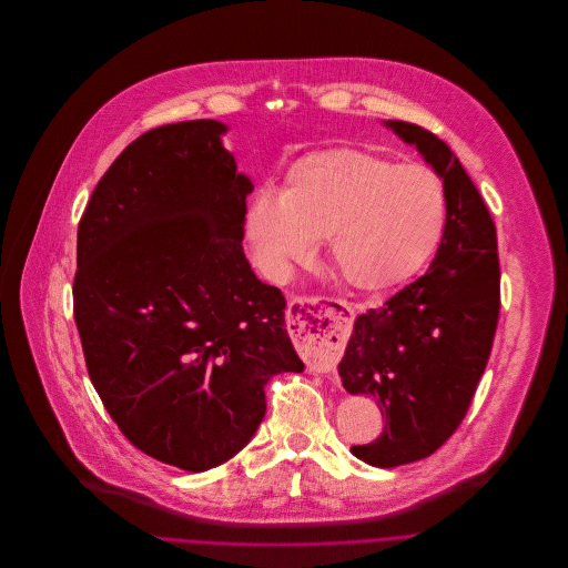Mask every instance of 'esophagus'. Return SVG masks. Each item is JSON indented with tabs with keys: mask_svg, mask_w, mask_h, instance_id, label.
<instances>
[{
	"mask_svg": "<svg viewBox=\"0 0 568 568\" xmlns=\"http://www.w3.org/2000/svg\"><path fill=\"white\" fill-rule=\"evenodd\" d=\"M306 320L291 333L295 345L308 356L315 372H333L354 324V306L343 300L333 302H308Z\"/></svg>",
	"mask_w": 568,
	"mask_h": 568,
	"instance_id": "1",
	"label": "esophagus"
}]
</instances>
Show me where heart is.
<instances>
[{"label":"heart","mask_w":568,"mask_h":568,"mask_svg":"<svg viewBox=\"0 0 568 568\" xmlns=\"http://www.w3.org/2000/svg\"><path fill=\"white\" fill-rule=\"evenodd\" d=\"M445 223L447 192L434 170L337 145L297 159L280 194L255 196L246 240L260 268L282 282L324 235L328 266L339 280L383 291L432 260Z\"/></svg>","instance_id":"obj_1"}]
</instances>
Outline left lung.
Segmentation results:
<instances>
[{
	"instance_id": "8db88e82",
	"label": "left lung",
	"mask_w": 568,
	"mask_h": 568,
	"mask_svg": "<svg viewBox=\"0 0 568 568\" xmlns=\"http://www.w3.org/2000/svg\"><path fill=\"white\" fill-rule=\"evenodd\" d=\"M387 125L443 179L447 223L429 271L358 315L337 365L343 387L372 396L383 412L385 432L352 447L376 468L425 459L457 432L490 358L501 306L497 231L477 185L436 134L405 121Z\"/></svg>"
}]
</instances>
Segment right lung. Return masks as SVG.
Segmentation results:
<instances>
[{
  "mask_svg": "<svg viewBox=\"0 0 568 568\" xmlns=\"http://www.w3.org/2000/svg\"><path fill=\"white\" fill-rule=\"evenodd\" d=\"M216 121L141 134L78 225L73 317L89 378L148 457L203 473L266 414V383L302 372L286 300L244 255L246 199Z\"/></svg>",
  "mask_w": 568,
  "mask_h": 568,
  "instance_id": "obj_1",
  "label": "right lung"
}]
</instances>
